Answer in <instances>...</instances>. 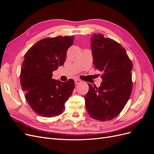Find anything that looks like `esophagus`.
<instances>
[{"instance_id": "34e87169", "label": "esophagus", "mask_w": 154, "mask_h": 154, "mask_svg": "<svg viewBox=\"0 0 154 154\" xmlns=\"http://www.w3.org/2000/svg\"><path fill=\"white\" fill-rule=\"evenodd\" d=\"M74 81H75V83H76V85L80 84V83L82 82V81L80 80H79V79H76V80H74Z\"/></svg>"}]
</instances>
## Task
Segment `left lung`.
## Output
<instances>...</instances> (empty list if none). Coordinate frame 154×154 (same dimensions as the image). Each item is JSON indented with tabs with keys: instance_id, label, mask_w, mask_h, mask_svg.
<instances>
[{
	"instance_id": "left-lung-1",
	"label": "left lung",
	"mask_w": 154,
	"mask_h": 154,
	"mask_svg": "<svg viewBox=\"0 0 154 154\" xmlns=\"http://www.w3.org/2000/svg\"><path fill=\"white\" fill-rule=\"evenodd\" d=\"M91 48L93 63L103 72V82L98 88L88 84L85 106L92 118L105 122L118 116L127 103L132 90L133 65L122 45L103 35H92Z\"/></svg>"
}]
</instances>
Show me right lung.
<instances>
[{
  "label": "right lung",
  "instance_id": "add662e5",
  "mask_svg": "<svg viewBox=\"0 0 154 154\" xmlns=\"http://www.w3.org/2000/svg\"><path fill=\"white\" fill-rule=\"evenodd\" d=\"M74 38L69 36L45 38L37 42L24 56L20 85L31 108L43 117L62 114L65 103L74 88L72 79L62 82L52 78L53 72L64 64Z\"/></svg>",
  "mask_w": 154,
  "mask_h": 154
}]
</instances>
